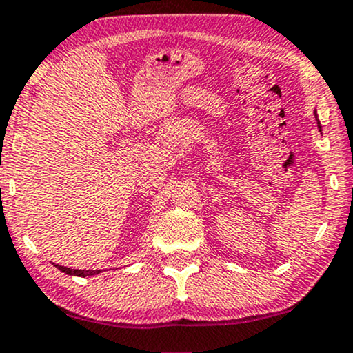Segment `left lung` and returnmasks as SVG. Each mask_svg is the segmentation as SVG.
Wrapping results in <instances>:
<instances>
[{"instance_id":"1","label":"left lung","mask_w":353,"mask_h":353,"mask_svg":"<svg viewBox=\"0 0 353 353\" xmlns=\"http://www.w3.org/2000/svg\"><path fill=\"white\" fill-rule=\"evenodd\" d=\"M314 114H316V112H314ZM316 116H317V114H316ZM317 128L321 129V123H319V121H317Z\"/></svg>"}]
</instances>
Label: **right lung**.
I'll return each instance as SVG.
<instances>
[{
  "label": "right lung",
  "instance_id": "1",
  "mask_svg": "<svg viewBox=\"0 0 353 353\" xmlns=\"http://www.w3.org/2000/svg\"><path fill=\"white\" fill-rule=\"evenodd\" d=\"M57 268L62 270L63 273H67V275H75V276H91V275H98V273H101V270H73V268H67V267H62V265H55Z\"/></svg>",
  "mask_w": 353,
  "mask_h": 353
}]
</instances>
